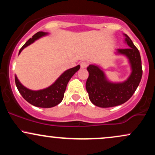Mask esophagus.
Here are the masks:
<instances>
[{
	"label": "esophagus",
	"mask_w": 155,
	"mask_h": 155,
	"mask_svg": "<svg viewBox=\"0 0 155 155\" xmlns=\"http://www.w3.org/2000/svg\"><path fill=\"white\" fill-rule=\"evenodd\" d=\"M88 65H89V63H87V62H86V61L81 62V64H80V65H81V68H87V67L88 66Z\"/></svg>",
	"instance_id": "obj_1"
}]
</instances>
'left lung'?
I'll return each mask as SVG.
<instances>
[{
    "mask_svg": "<svg viewBox=\"0 0 155 155\" xmlns=\"http://www.w3.org/2000/svg\"><path fill=\"white\" fill-rule=\"evenodd\" d=\"M125 35V41L129 47L119 49L118 52L128 58L132 67V74L123 83L114 84L106 80L104 72L96 65L87 67L89 77L86 81V89L89 98L95 106L101 108H109L119 106L132 97L141 80V59L138 49L131 39Z\"/></svg>",
    "mask_w": 155,
    "mask_h": 155,
    "instance_id": "1",
    "label": "left lung"
}]
</instances>
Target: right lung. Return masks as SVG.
I'll return each instance as SVG.
<instances>
[{"instance_id":"1","label":"right lung","mask_w":155,"mask_h":155,"mask_svg":"<svg viewBox=\"0 0 155 155\" xmlns=\"http://www.w3.org/2000/svg\"><path fill=\"white\" fill-rule=\"evenodd\" d=\"M46 34L47 33H44V32H38L37 33H35L31 38H30L22 46V47L19 50V54L24 48L28 47V45L33 43L36 39ZM79 68L80 65H79L67 70L58 78V80L52 85L44 90H38V91H33V90H28L19 82L17 76H15L16 86L23 98L28 101L29 104L41 108L54 107L63 101L64 93H65V89H66L69 80Z\"/></svg>"}]
</instances>
